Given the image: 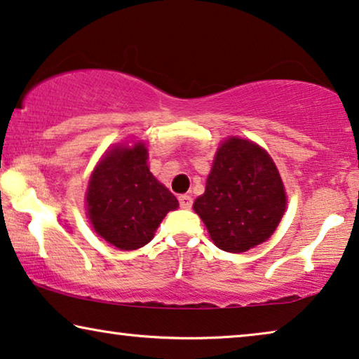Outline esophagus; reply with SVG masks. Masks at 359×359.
Instances as JSON below:
<instances>
[{"label":"esophagus","mask_w":359,"mask_h":359,"mask_svg":"<svg viewBox=\"0 0 359 359\" xmlns=\"http://www.w3.org/2000/svg\"><path fill=\"white\" fill-rule=\"evenodd\" d=\"M178 201H180V205L183 209H191V205H193V198H191V196H188V194L180 196Z\"/></svg>","instance_id":"esophagus-1"}]
</instances>
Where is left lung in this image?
<instances>
[{"label": "left lung", "mask_w": 359, "mask_h": 359, "mask_svg": "<svg viewBox=\"0 0 359 359\" xmlns=\"http://www.w3.org/2000/svg\"><path fill=\"white\" fill-rule=\"evenodd\" d=\"M193 208L220 250L242 253L271 237L286 193L271 156L253 142L230 137L220 144L205 193Z\"/></svg>", "instance_id": "1"}]
</instances>
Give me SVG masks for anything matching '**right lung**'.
Returning <instances> with one entry per match:
<instances>
[{"label":"right lung","instance_id":"add662e5","mask_svg":"<svg viewBox=\"0 0 359 359\" xmlns=\"http://www.w3.org/2000/svg\"><path fill=\"white\" fill-rule=\"evenodd\" d=\"M144 144L112 149L96 166L88 184V215L96 233L119 250H137L178 199L158 183L147 166Z\"/></svg>","mask_w":359,"mask_h":359}]
</instances>
